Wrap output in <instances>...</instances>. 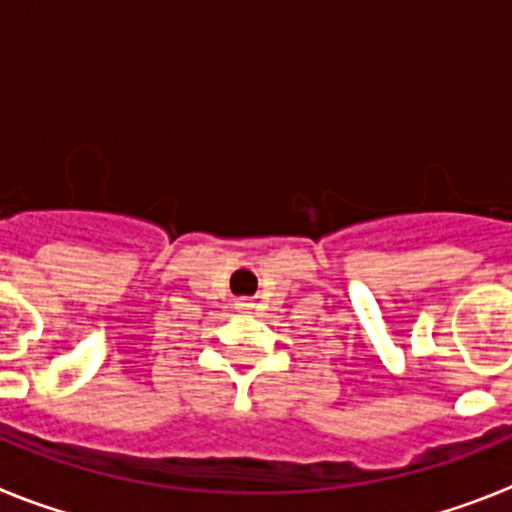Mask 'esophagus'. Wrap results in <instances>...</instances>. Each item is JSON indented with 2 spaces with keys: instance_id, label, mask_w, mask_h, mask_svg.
I'll use <instances>...</instances> for the list:
<instances>
[{
  "instance_id": "1",
  "label": "esophagus",
  "mask_w": 512,
  "mask_h": 512,
  "mask_svg": "<svg viewBox=\"0 0 512 512\" xmlns=\"http://www.w3.org/2000/svg\"><path fill=\"white\" fill-rule=\"evenodd\" d=\"M235 307H238V310H248V307H251V302H248V300H235Z\"/></svg>"
}]
</instances>
